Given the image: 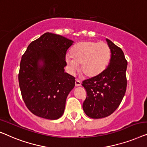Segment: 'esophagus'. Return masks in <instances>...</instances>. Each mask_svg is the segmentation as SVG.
<instances>
[{
    "label": "esophagus",
    "mask_w": 147,
    "mask_h": 147,
    "mask_svg": "<svg viewBox=\"0 0 147 147\" xmlns=\"http://www.w3.org/2000/svg\"><path fill=\"white\" fill-rule=\"evenodd\" d=\"M81 85V82L79 80H75V86H80Z\"/></svg>",
    "instance_id": "1"
}]
</instances>
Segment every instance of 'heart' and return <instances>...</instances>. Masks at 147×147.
Wrapping results in <instances>:
<instances>
[{
  "instance_id": "1",
  "label": "heart",
  "mask_w": 147,
  "mask_h": 147,
  "mask_svg": "<svg viewBox=\"0 0 147 147\" xmlns=\"http://www.w3.org/2000/svg\"><path fill=\"white\" fill-rule=\"evenodd\" d=\"M66 57L69 71L74 74L80 63V71L88 78H94L102 74L109 65L111 57L110 47L107 43L94 41H82L70 51Z\"/></svg>"
}]
</instances>
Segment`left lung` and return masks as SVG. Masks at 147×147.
I'll use <instances>...</instances> for the list:
<instances>
[{"mask_svg":"<svg viewBox=\"0 0 147 147\" xmlns=\"http://www.w3.org/2000/svg\"><path fill=\"white\" fill-rule=\"evenodd\" d=\"M111 51L109 65L102 74L82 82L86 98L82 104L85 114L92 119L111 115L119 107L127 88V61L121 48L106 39Z\"/></svg>","mask_w":147,"mask_h":147,"instance_id":"1","label":"left lung"}]
</instances>
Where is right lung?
Here are the masks:
<instances>
[{"mask_svg": "<svg viewBox=\"0 0 147 147\" xmlns=\"http://www.w3.org/2000/svg\"><path fill=\"white\" fill-rule=\"evenodd\" d=\"M74 41L46 32L30 43L22 55L18 82L22 97L37 117L56 120L65 112L75 78L65 73V56Z\"/></svg>", "mask_w": 147, "mask_h": 147, "instance_id": "right-lung-1", "label": "right lung"}]
</instances>
